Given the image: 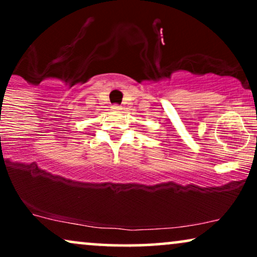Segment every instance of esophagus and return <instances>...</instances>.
<instances>
[{
  "mask_svg": "<svg viewBox=\"0 0 257 257\" xmlns=\"http://www.w3.org/2000/svg\"><path fill=\"white\" fill-rule=\"evenodd\" d=\"M120 110H122V107H120V106H118V105H113V106H112V111L119 112Z\"/></svg>",
  "mask_w": 257,
  "mask_h": 257,
  "instance_id": "1",
  "label": "esophagus"
}]
</instances>
